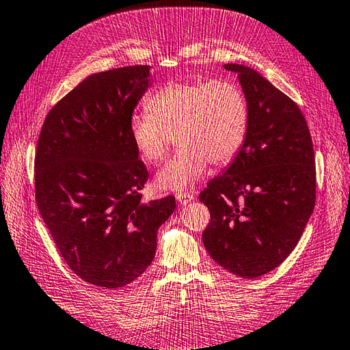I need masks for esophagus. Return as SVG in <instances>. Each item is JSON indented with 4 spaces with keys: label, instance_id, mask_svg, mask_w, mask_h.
Segmentation results:
<instances>
[{
    "label": "esophagus",
    "instance_id": "esophagus-1",
    "mask_svg": "<svg viewBox=\"0 0 350 350\" xmlns=\"http://www.w3.org/2000/svg\"><path fill=\"white\" fill-rule=\"evenodd\" d=\"M176 198H177V202H179L180 204H187V203H189L191 200H193L194 194L193 193H177Z\"/></svg>",
    "mask_w": 350,
    "mask_h": 350
}]
</instances>
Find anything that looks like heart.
<instances>
[{"label": "heart", "mask_w": 350, "mask_h": 350, "mask_svg": "<svg viewBox=\"0 0 350 350\" xmlns=\"http://www.w3.org/2000/svg\"><path fill=\"white\" fill-rule=\"evenodd\" d=\"M250 106L229 79L170 81L147 101V112L130 118L135 148L150 163L165 157L176 135L177 152L156 176L163 189H185L206 173L209 162L228 165L249 133Z\"/></svg>", "instance_id": "heart-1"}]
</instances>
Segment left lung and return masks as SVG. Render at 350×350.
Masks as SVG:
<instances>
[{"instance_id":"left-lung-1","label":"left lung","mask_w":350,"mask_h":350,"mask_svg":"<svg viewBox=\"0 0 350 350\" xmlns=\"http://www.w3.org/2000/svg\"><path fill=\"white\" fill-rule=\"evenodd\" d=\"M250 106L249 133L198 198L211 212L203 244L224 270L258 278L296 247L316 204L310 129L299 106L252 68L228 64Z\"/></svg>"}]
</instances>
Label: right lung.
I'll return each instance as SVG.
<instances>
[{"label":"right lung","instance_id":"1","mask_svg":"<svg viewBox=\"0 0 350 350\" xmlns=\"http://www.w3.org/2000/svg\"><path fill=\"white\" fill-rule=\"evenodd\" d=\"M148 70L135 65L88 77L48 112L38 139L39 214L66 265L106 290L148 269L157 229L176 208L173 196L142 200L148 171L129 133Z\"/></svg>","mask_w":350,"mask_h":350}]
</instances>
